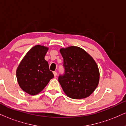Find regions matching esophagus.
Segmentation results:
<instances>
[{
  "label": "esophagus",
  "mask_w": 126,
  "mask_h": 126,
  "mask_svg": "<svg viewBox=\"0 0 126 126\" xmlns=\"http://www.w3.org/2000/svg\"><path fill=\"white\" fill-rule=\"evenodd\" d=\"M53 73L54 74V76H55V77H56V76H57V72H56V71H53Z\"/></svg>",
  "instance_id": "obj_1"
}]
</instances>
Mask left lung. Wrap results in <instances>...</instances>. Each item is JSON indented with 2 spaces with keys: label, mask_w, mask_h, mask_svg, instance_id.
Segmentation results:
<instances>
[{
  "label": "left lung",
  "mask_w": 126,
  "mask_h": 126,
  "mask_svg": "<svg viewBox=\"0 0 126 126\" xmlns=\"http://www.w3.org/2000/svg\"><path fill=\"white\" fill-rule=\"evenodd\" d=\"M64 74L58 80L69 98H85L93 93L98 85L99 71L96 62L84 49L77 47L62 48Z\"/></svg>",
  "instance_id": "obj_1"
}]
</instances>
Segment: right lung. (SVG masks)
<instances>
[{"label":"right lung","instance_id":"add662e5","mask_svg":"<svg viewBox=\"0 0 126 126\" xmlns=\"http://www.w3.org/2000/svg\"><path fill=\"white\" fill-rule=\"evenodd\" d=\"M48 47L38 45L25 55L17 68L16 76L20 88L28 94L35 95L44 90L54 75L45 59Z\"/></svg>","mask_w":126,"mask_h":126}]
</instances>
